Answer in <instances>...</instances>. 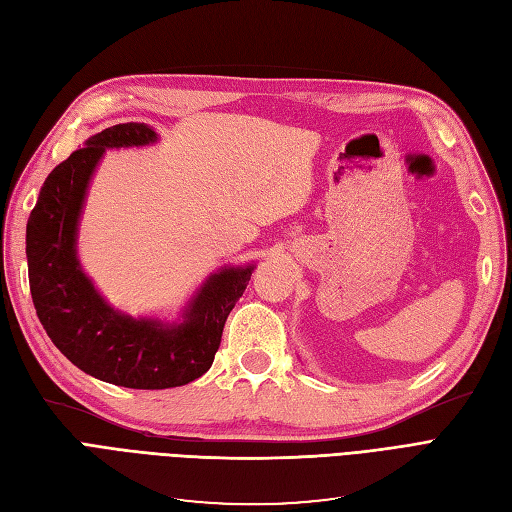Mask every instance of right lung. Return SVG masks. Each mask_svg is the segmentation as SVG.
Masks as SVG:
<instances>
[{"mask_svg":"<svg viewBox=\"0 0 512 512\" xmlns=\"http://www.w3.org/2000/svg\"><path fill=\"white\" fill-rule=\"evenodd\" d=\"M156 141L145 123H117L53 168L27 222L29 290L46 335L85 374L128 389H170L200 378L222 342L230 309L254 267L211 275L185 320L164 327L123 316L96 292L76 260V224L91 173L111 147Z\"/></svg>","mask_w":512,"mask_h":512,"instance_id":"obj_1","label":"right lung"}]
</instances>
